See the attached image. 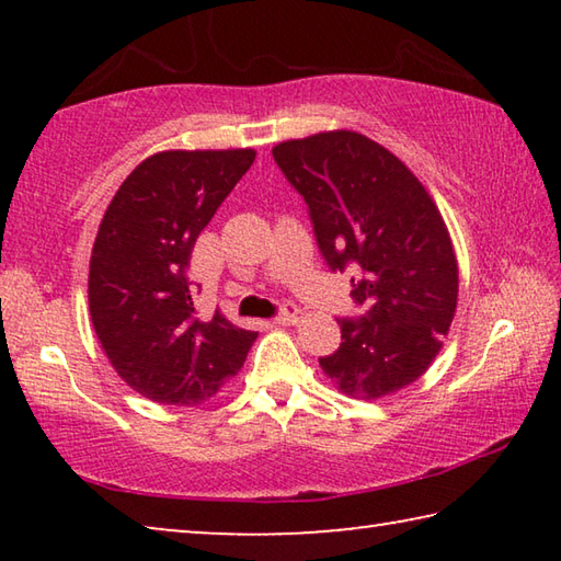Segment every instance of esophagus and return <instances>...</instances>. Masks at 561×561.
<instances>
[{"label":"esophagus","instance_id":"obj_1","mask_svg":"<svg viewBox=\"0 0 561 561\" xmlns=\"http://www.w3.org/2000/svg\"><path fill=\"white\" fill-rule=\"evenodd\" d=\"M304 319V311L297 307V304H284L279 309V314L274 317L277 324H297V321Z\"/></svg>","mask_w":561,"mask_h":561}]
</instances>
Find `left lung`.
Segmentation results:
<instances>
[{
	"mask_svg": "<svg viewBox=\"0 0 561 561\" xmlns=\"http://www.w3.org/2000/svg\"><path fill=\"white\" fill-rule=\"evenodd\" d=\"M272 156L307 203L331 272L356 267L351 297L364 317L336 319L341 346L319 358L329 381L360 401L411 386L458 307V260L428 190L356 130L284 140Z\"/></svg>",
	"mask_w": 561,
	"mask_h": 561,
	"instance_id": "1",
	"label": "left lung"
}]
</instances>
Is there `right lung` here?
Wrapping results in <instances>:
<instances>
[{"label":"right lung","mask_w":561,"mask_h":561,"mask_svg":"<svg viewBox=\"0 0 561 561\" xmlns=\"http://www.w3.org/2000/svg\"><path fill=\"white\" fill-rule=\"evenodd\" d=\"M252 148L163 150L123 180L89 264V309L103 351L133 391L197 405L240 371L257 331L197 317L187 277L197 234L254 163Z\"/></svg>","instance_id":"1"}]
</instances>
